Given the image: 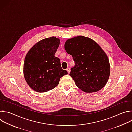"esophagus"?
I'll return each instance as SVG.
<instances>
[{
	"instance_id": "esophagus-1",
	"label": "esophagus",
	"mask_w": 132,
	"mask_h": 132,
	"mask_svg": "<svg viewBox=\"0 0 132 132\" xmlns=\"http://www.w3.org/2000/svg\"><path fill=\"white\" fill-rule=\"evenodd\" d=\"M66 70L67 71L68 73H69V72H70V68H69V67H68V68L66 69Z\"/></svg>"
}]
</instances>
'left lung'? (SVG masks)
Returning <instances> with one entry per match:
<instances>
[{"instance_id": "1", "label": "left lung", "mask_w": 132, "mask_h": 132, "mask_svg": "<svg viewBox=\"0 0 132 132\" xmlns=\"http://www.w3.org/2000/svg\"><path fill=\"white\" fill-rule=\"evenodd\" d=\"M64 47L75 62L69 75L80 90L92 93L105 86L110 65L107 54L98 44L90 38L79 36L67 40Z\"/></svg>"}]
</instances>
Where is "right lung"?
Wrapping results in <instances>:
<instances>
[{
  "label": "right lung",
  "instance_id": "1",
  "mask_svg": "<svg viewBox=\"0 0 132 132\" xmlns=\"http://www.w3.org/2000/svg\"><path fill=\"white\" fill-rule=\"evenodd\" d=\"M60 43L55 37L43 39L29 50L24 63L25 79L36 92H46L55 88L60 78L67 71L63 70L60 60L54 56Z\"/></svg>",
  "mask_w": 132,
  "mask_h": 132
}]
</instances>
